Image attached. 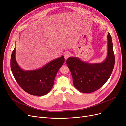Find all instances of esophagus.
Instances as JSON below:
<instances>
[{
    "label": "esophagus",
    "mask_w": 126,
    "mask_h": 126,
    "mask_svg": "<svg viewBox=\"0 0 126 126\" xmlns=\"http://www.w3.org/2000/svg\"><path fill=\"white\" fill-rule=\"evenodd\" d=\"M70 55L69 53L67 52H66L65 54H64V58H65V59H68V58H69V57H70Z\"/></svg>",
    "instance_id": "esophagus-1"
}]
</instances>
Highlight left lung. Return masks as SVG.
<instances>
[{
	"label": "left lung",
	"mask_w": 126,
	"mask_h": 126,
	"mask_svg": "<svg viewBox=\"0 0 126 126\" xmlns=\"http://www.w3.org/2000/svg\"><path fill=\"white\" fill-rule=\"evenodd\" d=\"M108 53L104 62L89 63L77 57H69L66 63L69 68L76 89L83 93H90L97 90L108 80L115 66L111 37L108 33Z\"/></svg>",
	"instance_id": "left-lung-1"
}]
</instances>
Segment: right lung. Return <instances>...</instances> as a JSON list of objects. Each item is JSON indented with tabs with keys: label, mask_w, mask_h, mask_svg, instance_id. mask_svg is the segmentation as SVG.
<instances>
[{
	"label": "right lung",
	"mask_w": 126,
	"mask_h": 126,
	"mask_svg": "<svg viewBox=\"0 0 126 126\" xmlns=\"http://www.w3.org/2000/svg\"><path fill=\"white\" fill-rule=\"evenodd\" d=\"M16 48L12 52L10 59L11 71L21 88L33 96L46 94L51 89L57 72L64 62V56L49 62L40 69L24 70L20 68L15 57Z\"/></svg>",
	"instance_id": "obj_1"
}]
</instances>
